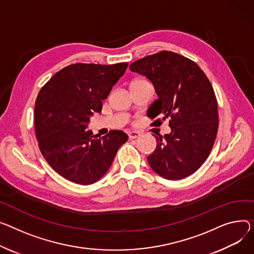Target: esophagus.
<instances>
[{"mask_svg": "<svg viewBox=\"0 0 254 254\" xmlns=\"http://www.w3.org/2000/svg\"><path fill=\"white\" fill-rule=\"evenodd\" d=\"M140 132L139 131H129L128 132V138L130 139V140H132V139H137V138H139L140 137Z\"/></svg>", "mask_w": 254, "mask_h": 254, "instance_id": "obj_1", "label": "esophagus"}]
</instances>
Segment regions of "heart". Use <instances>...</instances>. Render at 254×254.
<instances>
[{
	"label": "heart",
	"instance_id": "1",
	"mask_svg": "<svg viewBox=\"0 0 254 254\" xmlns=\"http://www.w3.org/2000/svg\"><path fill=\"white\" fill-rule=\"evenodd\" d=\"M137 80H142V79H137ZM134 81H136V80H134Z\"/></svg>",
	"mask_w": 254,
	"mask_h": 254
}]
</instances>
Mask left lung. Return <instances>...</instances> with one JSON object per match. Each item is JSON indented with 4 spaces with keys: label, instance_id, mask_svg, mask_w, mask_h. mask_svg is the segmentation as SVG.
I'll list each match as a JSON object with an SVG mask.
<instances>
[{
    "label": "left lung",
    "instance_id": "obj_1",
    "mask_svg": "<svg viewBox=\"0 0 254 254\" xmlns=\"http://www.w3.org/2000/svg\"><path fill=\"white\" fill-rule=\"evenodd\" d=\"M129 69L153 83L158 99L147 115L160 117L153 124L170 120L171 132L156 137V149L147 157L149 165L167 180L192 175L208 157L218 128L210 81L194 61L168 51L134 61Z\"/></svg>",
    "mask_w": 254,
    "mask_h": 254
}]
</instances>
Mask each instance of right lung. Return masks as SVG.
<instances>
[{
	"mask_svg": "<svg viewBox=\"0 0 254 254\" xmlns=\"http://www.w3.org/2000/svg\"><path fill=\"white\" fill-rule=\"evenodd\" d=\"M127 63H75L58 71L40 91L35 127L46 161L72 183L91 185L110 168L116 152L127 141L123 130L104 137L87 130L94 112H101Z\"/></svg>",
	"mask_w": 254,
	"mask_h": 254,
	"instance_id": "1",
	"label": "right lung"
}]
</instances>
